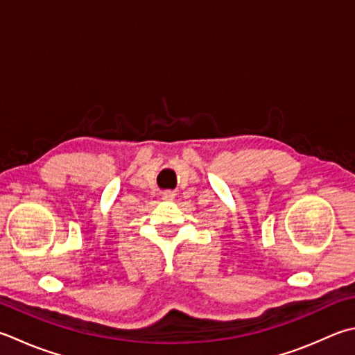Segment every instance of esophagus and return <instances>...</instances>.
<instances>
[{"mask_svg": "<svg viewBox=\"0 0 355 355\" xmlns=\"http://www.w3.org/2000/svg\"><path fill=\"white\" fill-rule=\"evenodd\" d=\"M162 198L166 199V200H171L173 198H175V195H173L171 191H164V193H162Z\"/></svg>", "mask_w": 355, "mask_h": 355, "instance_id": "34e87169", "label": "esophagus"}]
</instances>
